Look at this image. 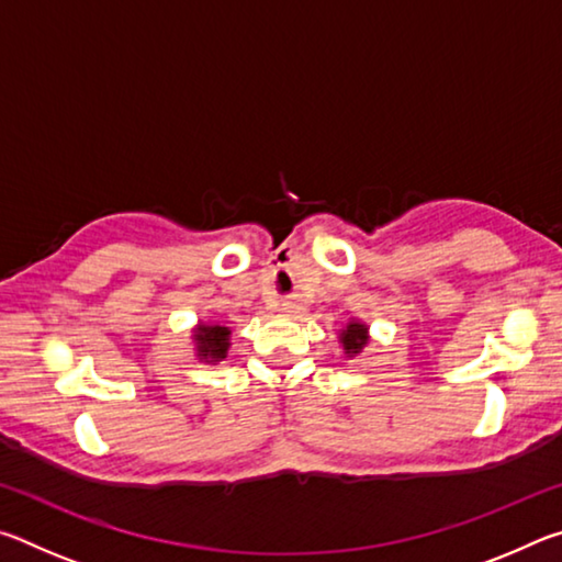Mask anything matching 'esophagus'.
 <instances>
[{"mask_svg":"<svg viewBox=\"0 0 562 562\" xmlns=\"http://www.w3.org/2000/svg\"><path fill=\"white\" fill-rule=\"evenodd\" d=\"M280 307H282V312H288V315H297V312L304 310V302H302L300 294H294V297L282 300Z\"/></svg>","mask_w":562,"mask_h":562,"instance_id":"34e87169","label":"esophagus"}]
</instances>
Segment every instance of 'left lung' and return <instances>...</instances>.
Returning a JSON list of instances; mask_svg holds the SVG:
<instances>
[{"label":"left lung","instance_id":"obj_1","mask_svg":"<svg viewBox=\"0 0 562 562\" xmlns=\"http://www.w3.org/2000/svg\"><path fill=\"white\" fill-rule=\"evenodd\" d=\"M339 341L345 347L347 357H357L361 349L369 345V327L361 325V322H349L347 329L339 331Z\"/></svg>","mask_w":562,"mask_h":562}]
</instances>
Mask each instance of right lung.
Returning a JSON list of instances; mask_svg holds the SVG:
<instances>
[{
    "instance_id": "obj_1",
    "label": "right lung",
    "mask_w": 562,
    "mask_h": 562,
    "mask_svg": "<svg viewBox=\"0 0 562 562\" xmlns=\"http://www.w3.org/2000/svg\"><path fill=\"white\" fill-rule=\"evenodd\" d=\"M195 341V355L201 361H221L227 357V349H231V329L223 325H201L193 331Z\"/></svg>"
}]
</instances>
